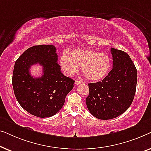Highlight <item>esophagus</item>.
Here are the masks:
<instances>
[{"instance_id": "esophagus-1", "label": "esophagus", "mask_w": 151, "mask_h": 151, "mask_svg": "<svg viewBox=\"0 0 151 151\" xmlns=\"http://www.w3.org/2000/svg\"><path fill=\"white\" fill-rule=\"evenodd\" d=\"M82 81H80V80H76V82H75V84H76V85H78V84H80V83H82Z\"/></svg>"}]
</instances>
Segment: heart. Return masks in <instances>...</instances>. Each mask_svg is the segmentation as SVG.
Instances as JSON below:
<instances>
[{
	"instance_id": "obj_1",
	"label": "heart",
	"mask_w": 151,
	"mask_h": 151,
	"mask_svg": "<svg viewBox=\"0 0 151 151\" xmlns=\"http://www.w3.org/2000/svg\"><path fill=\"white\" fill-rule=\"evenodd\" d=\"M108 54L91 49L80 48L63 53L60 59L61 69L68 76H73L82 67V71L88 80L99 81L106 77L111 66Z\"/></svg>"
}]
</instances>
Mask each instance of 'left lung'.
Listing matches in <instances>:
<instances>
[{
  "label": "left lung",
  "mask_w": 151,
  "mask_h": 151,
  "mask_svg": "<svg viewBox=\"0 0 151 151\" xmlns=\"http://www.w3.org/2000/svg\"><path fill=\"white\" fill-rule=\"evenodd\" d=\"M113 69L102 81L88 84L86 104L100 119L115 118L129 108L137 86V69L124 51L111 48Z\"/></svg>",
  "instance_id": "1"
}]
</instances>
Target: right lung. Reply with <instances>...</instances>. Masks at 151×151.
<instances>
[{
    "label": "right lung",
    "instance_id": "1",
    "mask_svg": "<svg viewBox=\"0 0 151 151\" xmlns=\"http://www.w3.org/2000/svg\"><path fill=\"white\" fill-rule=\"evenodd\" d=\"M55 52L52 45H36L27 49L14 65L12 85L16 100L24 110L38 117L56 114L75 82L61 73ZM36 63L43 66V74L34 78L29 69Z\"/></svg>",
    "mask_w": 151,
    "mask_h": 151
}]
</instances>
